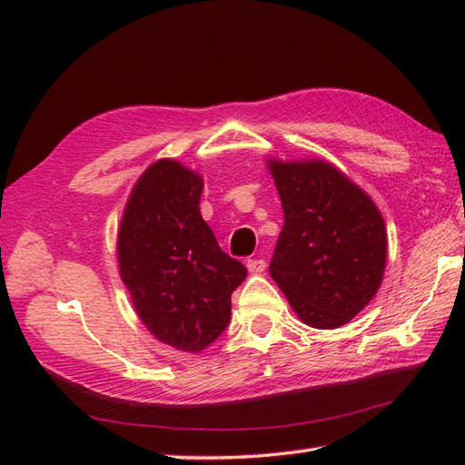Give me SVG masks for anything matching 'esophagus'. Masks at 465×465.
Segmentation results:
<instances>
[{"instance_id": "obj_1", "label": "esophagus", "mask_w": 465, "mask_h": 465, "mask_svg": "<svg viewBox=\"0 0 465 465\" xmlns=\"http://www.w3.org/2000/svg\"><path fill=\"white\" fill-rule=\"evenodd\" d=\"M246 266H248V271L252 274H261L266 269V261H264V258H250V261L246 262Z\"/></svg>"}]
</instances>
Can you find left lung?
<instances>
[{"mask_svg":"<svg viewBox=\"0 0 465 465\" xmlns=\"http://www.w3.org/2000/svg\"><path fill=\"white\" fill-rule=\"evenodd\" d=\"M269 170L285 213L271 277L303 324H349L383 279L388 233L380 209L328 162L269 160Z\"/></svg>","mask_w":465,"mask_h":465,"instance_id":"8db88e82","label":"left lung"}]
</instances>
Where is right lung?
<instances>
[{
  "label": "right lung",
  "mask_w": 465,
  "mask_h": 465,
  "mask_svg": "<svg viewBox=\"0 0 465 465\" xmlns=\"http://www.w3.org/2000/svg\"><path fill=\"white\" fill-rule=\"evenodd\" d=\"M203 178L174 160L149 166L121 219L116 258L139 320L157 341L201 352L230 324L246 266L219 248L199 203Z\"/></svg>",
  "instance_id": "obj_1"
}]
</instances>
